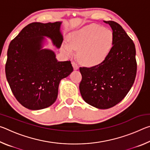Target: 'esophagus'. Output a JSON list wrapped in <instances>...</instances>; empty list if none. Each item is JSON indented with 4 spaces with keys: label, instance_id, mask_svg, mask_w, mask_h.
<instances>
[{
    "label": "esophagus",
    "instance_id": "1",
    "mask_svg": "<svg viewBox=\"0 0 150 150\" xmlns=\"http://www.w3.org/2000/svg\"><path fill=\"white\" fill-rule=\"evenodd\" d=\"M71 63H72V65H73V68H74L75 70H77V69H79V65H77V63L75 62H72Z\"/></svg>",
    "mask_w": 150,
    "mask_h": 150
}]
</instances>
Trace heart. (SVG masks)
<instances>
[{
    "label": "heart",
    "mask_w": 150,
    "mask_h": 150,
    "mask_svg": "<svg viewBox=\"0 0 150 150\" xmlns=\"http://www.w3.org/2000/svg\"><path fill=\"white\" fill-rule=\"evenodd\" d=\"M114 42L112 32L97 24H89L73 32L69 37V44L62 50L71 55L73 50H79V58L87 65H96L105 61L110 54Z\"/></svg>",
    "instance_id": "heart-1"
}]
</instances>
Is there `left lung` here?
I'll list each match as a JSON object with an SVG mask.
<instances>
[{
  "label": "left lung",
  "mask_w": 150,
  "mask_h": 150,
  "mask_svg": "<svg viewBox=\"0 0 150 150\" xmlns=\"http://www.w3.org/2000/svg\"><path fill=\"white\" fill-rule=\"evenodd\" d=\"M112 30L114 42L107 58L90 68L80 67L81 95L86 103L108 109L125 97L137 72L135 45L122 27L115 21H104Z\"/></svg>",
  "instance_id": "1"
}]
</instances>
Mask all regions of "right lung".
Wrapping results in <instances>:
<instances>
[{
  "mask_svg": "<svg viewBox=\"0 0 150 150\" xmlns=\"http://www.w3.org/2000/svg\"><path fill=\"white\" fill-rule=\"evenodd\" d=\"M61 23L32 22L10 43L5 65L6 79L16 100L30 110L54 104L60 81L73 70L70 61L57 62L52 50H42L44 36L60 47Z\"/></svg>",
  "mask_w": 150,
  "mask_h": 150,
  "instance_id": "right-lung-1",
  "label": "right lung"
}]
</instances>
